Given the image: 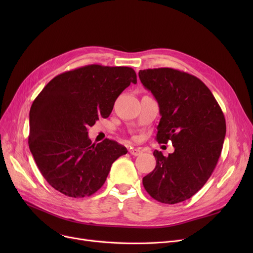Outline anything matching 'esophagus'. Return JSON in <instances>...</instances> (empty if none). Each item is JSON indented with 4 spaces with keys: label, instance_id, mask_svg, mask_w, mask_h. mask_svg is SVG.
Here are the masks:
<instances>
[{
    "label": "esophagus",
    "instance_id": "1",
    "mask_svg": "<svg viewBox=\"0 0 253 253\" xmlns=\"http://www.w3.org/2000/svg\"><path fill=\"white\" fill-rule=\"evenodd\" d=\"M129 153H130L131 155H133V156H139V155L142 154V152H141L140 149H135V148H130V149H129Z\"/></svg>",
    "mask_w": 253,
    "mask_h": 253
}]
</instances>
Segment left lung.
<instances>
[{"label": "left lung", "instance_id": "8db88e82", "mask_svg": "<svg viewBox=\"0 0 253 253\" xmlns=\"http://www.w3.org/2000/svg\"><path fill=\"white\" fill-rule=\"evenodd\" d=\"M142 85L159 103L157 140H171L174 152L155 150V169L142 178L155 200L165 204L194 196L213 172L225 136V119L213 94L197 77L161 68L138 73Z\"/></svg>", "mask_w": 253, "mask_h": 253}]
</instances>
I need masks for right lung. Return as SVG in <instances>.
<instances>
[{
  "mask_svg": "<svg viewBox=\"0 0 253 253\" xmlns=\"http://www.w3.org/2000/svg\"><path fill=\"white\" fill-rule=\"evenodd\" d=\"M137 79L127 66L86 65L53 78L30 111L29 147L51 187L83 198L97 192L127 149L115 140L91 143L88 127L108 118L118 96Z\"/></svg>",
  "mask_w": 253,
  "mask_h": 253,
  "instance_id": "add662e5",
  "label": "right lung"
}]
</instances>
